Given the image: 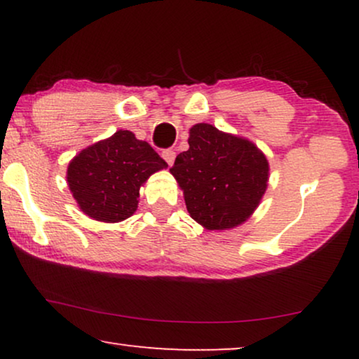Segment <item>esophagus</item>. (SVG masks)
<instances>
[{
	"instance_id": "obj_1",
	"label": "esophagus",
	"mask_w": 359,
	"mask_h": 359,
	"mask_svg": "<svg viewBox=\"0 0 359 359\" xmlns=\"http://www.w3.org/2000/svg\"><path fill=\"white\" fill-rule=\"evenodd\" d=\"M161 156H163V160L166 161V163H168L170 166L175 163V158H176V151L175 150H171V149H166V150H163L161 151Z\"/></svg>"
}]
</instances>
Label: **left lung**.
<instances>
[{"mask_svg":"<svg viewBox=\"0 0 359 359\" xmlns=\"http://www.w3.org/2000/svg\"><path fill=\"white\" fill-rule=\"evenodd\" d=\"M188 144L170 173L183 191L191 217L208 230L247 222L266 193V155L252 140L205 122L191 127Z\"/></svg>","mask_w":359,"mask_h":359,"instance_id":"1","label":"left lung"}]
</instances>
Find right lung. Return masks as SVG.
<instances>
[{"label":"right lung","instance_id":"obj_1","mask_svg":"<svg viewBox=\"0 0 359 359\" xmlns=\"http://www.w3.org/2000/svg\"><path fill=\"white\" fill-rule=\"evenodd\" d=\"M166 166L147 142L121 129L73 156L67 183L83 214L97 222L114 224L135 212L140 188Z\"/></svg>","mask_w":359,"mask_h":359}]
</instances>
